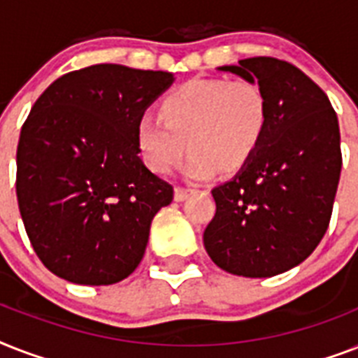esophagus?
Segmentation results:
<instances>
[{
  "label": "esophagus",
  "instance_id": "34e87169",
  "mask_svg": "<svg viewBox=\"0 0 358 358\" xmlns=\"http://www.w3.org/2000/svg\"><path fill=\"white\" fill-rule=\"evenodd\" d=\"M193 193H195V189H189V187H180L178 185V187L174 189V201H178V202L185 201V199H189Z\"/></svg>",
  "mask_w": 358,
  "mask_h": 358
}]
</instances>
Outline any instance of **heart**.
Segmentation results:
<instances>
[{
	"mask_svg": "<svg viewBox=\"0 0 358 358\" xmlns=\"http://www.w3.org/2000/svg\"><path fill=\"white\" fill-rule=\"evenodd\" d=\"M162 111L137 120L141 156L154 173L169 174L189 148L185 171L196 180L245 167L269 126L266 92L245 80L193 78L163 98Z\"/></svg>",
	"mask_w": 358,
	"mask_h": 358,
	"instance_id": "obj_1",
	"label": "heart"
}]
</instances>
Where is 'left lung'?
Listing matches in <instances>:
<instances>
[{
    "instance_id": "8db88e82",
    "label": "left lung",
    "mask_w": 358,
    "mask_h": 358,
    "mask_svg": "<svg viewBox=\"0 0 358 358\" xmlns=\"http://www.w3.org/2000/svg\"><path fill=\"white\" fill-rule=\"evenodd\" d=\"M221 70L258 81L269 102L260 148L230 182L213 187L204 247L241 277H275L306 260L329 229L342 171L338 119L327 94L297 66L241 59Z\"/></svg>"
}]
</instances>
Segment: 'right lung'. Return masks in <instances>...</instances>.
I'll list each match as a JSON object with an SVG mask.
<instances>
[{
	"instance_id": "obj_1",
	"label": "right lung",
	"mask_w": 358,
	"mask_h": 358,
	"mask_svg": "<svg viewBox=\"0 0 358 358\" xmlns=\"http://www.w3.org/2000/svg\"><path fill=\"white\" fill-rule=\"evenodd\" d=\"M173 83L162 70L92 64L55 80L27 115L16 150L25 232L57 277L106 286L135 271L173 185L139 157L137 120Z\"/></svg>"
}]
</instances>
